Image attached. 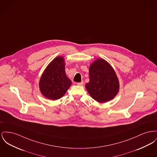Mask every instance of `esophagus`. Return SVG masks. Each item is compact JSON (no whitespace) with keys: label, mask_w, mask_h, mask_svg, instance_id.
<instances>
[{"label":"esophagus","mask_w":157,"mask_h":157,"mask_svg":"<svg viewBox=\"0 0 157 157\" xmlns=\"http://www.w3.org/2000/svg\"><path fill=\"white\" fill-rule=\"evenodd\" d=\"M83 82H78V83H77V85H78V86H82V85H83Z\"/></svg>","instance_id":"34e87169"}]
</instances>
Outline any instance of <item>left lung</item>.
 <instances>
[{"label":"left lung","mask_w":157,"mask_h":157,"mask_svg":"<svg viewBox=\"0 0 157 157\" xmlns=\"http://www.w3.org/2000/svg\"><path fill=\"white\" fill-rule=\"evenodd\" d=\"M90 82L85 87L91 97L99 102L111 100L119 91V82L116 74L106 60L98 59L89 69Z\"/></svg>","instance_id":"1"}]
</instances>
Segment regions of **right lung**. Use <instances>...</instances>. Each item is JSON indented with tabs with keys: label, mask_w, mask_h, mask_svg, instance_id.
Instances as JSON below:
<instances>
[{
	"label": "right lung",
	"mask_w": 157,
	"mask_h": 157,
	"mask_svg": "<svg viewBox=\"0 0 157 157\" xmlns=\"http://www.w3.org/2000/svg\"><path fill=\"white\" fill-rule=\"evenodd\" d=\"M71 84L65 72L64 58L58 56L47 66L40 79L39 88L45 97L57 100L65 95Z\"/></svg>",
	"instance_id": "right-lung-1"
}]
</instances>
